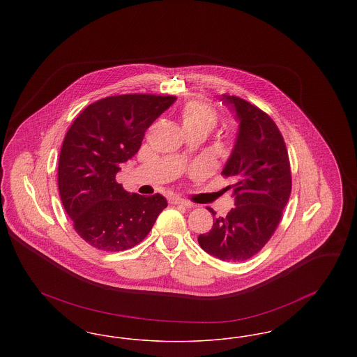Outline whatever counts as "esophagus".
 <instances>
[{
    "mask_svg": "<svg viewBox=\"0 0 357 357\" xmlns=\"http://www.w3.org/2000/svg\"><path fill=\"white\" fill-rule=\"evenodd\" d=\"M170 202L172 204H182V206H186V207H191V206H192L191 202H188L186 199H182V198H178V197L171 198Z\"/></svg>",
    "mask_w": 357,
    "mask_h": 357,
    "instance_id": "esophagus-1",
    "label": "esophagus"
}]
</instances>
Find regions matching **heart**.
<instances>
[{
    "label": "heart",
    "mask_w": 357,
    "mask_h": 357,
    "mask_svg": "<svg viewBox=\"0 0 357 357\" xmlns=\"http://www.w3.org/2000/svg\"><path fill=\"white\" fill-rule=\"evenodd\" d=\"M183 128H201L210 132L217 124V112L211 105L201 100H190L181 109Z\"/></svg>",
    "instance_id": "heart-1"
}]
</instances>
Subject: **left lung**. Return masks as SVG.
Here are the masks:
<instances>
[{
  "label": "left lung",
  "instance_id": "1",
  "mask_svg": "<svg viewBox=\"0 0 357 357\" xmlns=\"http://www.w3.org/2000/svg\"><path fill=\"white\" fill-rule=\"evenodd\" d=\"M238 121L237 136L222 174L231 178L234 208L214 220L198 237L206 253L226 262H241L258 253L281 221L291 191L288 151L275 123L253 104L221 95ZM208 211L215 215L213 208Z\"/></svg>",
  "mask_w": 357,
  "mask_h": 357
}]
</instances>
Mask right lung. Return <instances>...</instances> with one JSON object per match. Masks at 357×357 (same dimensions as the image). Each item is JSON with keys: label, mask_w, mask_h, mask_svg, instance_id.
<instances>
[{"label": "right lung", "mask_w": 357, "mask_h": 357, "mask_svg": "<svg viewBox=\"0 0 357 357\" xmlns=\"http://www.w3.org/2000/svg\"><path fill=\"white\" fill-rule=\"evenodd\" d=\"M175 96L118 95L92 102L72 123L59 159V191L76 233L104 252L143 241L167 206L163 195L127 192L120 163L135 155L146 130Z\"/></svg>", "instance_id": "add662e5"}]
</instances>
